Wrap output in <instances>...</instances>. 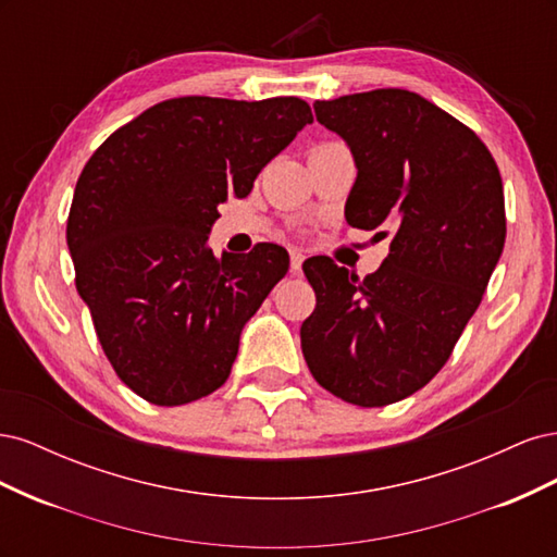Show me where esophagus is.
<instances>
[{
	"label": "esophagus",
	"instance_id": "34e87169",
	"mask_svg": "<svg viewBox=\"0 0 557 557\" xmlns=\"http://www.w3.org/2000/svg\"><path fill=\"white\" fill-rule=\"evenodd\" d=\"M305 260H307L305 252L297 250V248H293V250H290V269H293V274H297V272H299L301 264H305Z\"/></svg>",
	"mask_w": 557,
	"mask_h": 557
}]
</instances>
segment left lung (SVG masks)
I'll use <instances>...</instances> for the list:
<instances>
[{
  "label": "left lung",
  "instance_id": "8db88e82",
  "mask_svg": "<svg viewBox=\"0 0 557 557\" xmlns=\"http://www.w3.org/2000/svg\"><path fill=\"white\" fill-rule=\"evenodd\" d=\"M313 109L356 160L348 225L393 239L364 278L325 256L305 260L315 309L301 352L332 395L385 407L432 381L479 309L507 239L502 176L474 132L416 92L383 88Z\"/></svg>",
  "mask_w": 557,
  "mask_h": 557
}]
</instances>
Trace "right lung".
<instances>
[{"mask_svg": "<svg viewBox=\"0 0 557 557\" xmlns=\"http://www.w3.org/2000/svg\"><path fill=\"white\" fill-rule=\"evenodd\" d=\"M309 123L299 97L166 99L83 166L66 221L76 290L115 374L146 401L181 407L227 381L244 325L290 256L258 244L215 258L218 205L244 199Z\"/></svg>", "mask_w": 557, "mask_h": 557, "instance_id": "right-lung-1", "label": "right lung"}]
</instances>
